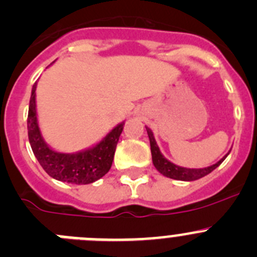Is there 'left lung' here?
<instances>
[{"instance_id": "8db88e82", "label": "left lung", "mask_w": 257, "mask_h": 257, "mask_svg": "<svg viewBox=\"0 0 257 257\" xmlns=\"http://www.w3.org/2000/svg\"><path fill=\"white\" fill-rule=\"evenodd\" d=\"M146 131H147L148 138H150L153 166L156 167V170H157L160 174H162L166 177H170V179L181 180V181H194V180L201 179V177H204L207 176L208 174H210L213 170L217 169V167L226 160V157L229 155V152H231V151H229L226 156H223L219 161L215 162L212 166L204 167V169H186V167L177 166V165L169 161V160L162 155L160 148H158L157 142H156L155 140V136H153V132L151 131L148 126H146Z\"/></svg>"}]
</instances>
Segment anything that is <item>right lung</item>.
I'll use <instances>...</instances> for the list:
<instances>
[{"instance_id": "1", "label": "right lung", "mask_w": 257, "mask_h": 257, "mask_svg": "<svg viewBox=\"0 0 257 257\" xmlns=\"http://www.w3.org/2000/svg\"><path fill=\"white\" fill-rule=\"evenodd\" d=\"M37 82L33 86L29 102L28 134L29 142L40 166L53 179L62 183L86 185L107 174L114 160L115 148L124 128V121L111 129L100 142L86 150L63 153L53 150L44 141L38 123Z\"/></svg>"}]
</instances>
